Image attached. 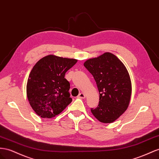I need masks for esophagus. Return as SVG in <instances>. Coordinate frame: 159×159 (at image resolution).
Masks as SVG:
<instances>
[{"instance_id":"obj_1","label":"esophagus","mask_w":159,"mask_h":159,"mask_svg":"<svg viewBox=\"0 0 159 159\" xmlns=\"http://www.w3.org/2000/svg\"><path fill=\"white\" fill-rule=\"evenodd\" d=\"M78 98H85V93H82V92H81L79 95H78Z\"/></svg>"}]
</instances>
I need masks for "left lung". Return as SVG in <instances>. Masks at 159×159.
I'll use <instances>...</instances> for the list:
<instances>
[{
	"label": "left lung",
	"instance_id": "obj_1",
	"mask_svg": "<svg viewBox=\"0 0 159 159\" xmlns=\"http://www.w3.org/2000/svg\"><path fill=\"white\" fill-rule=\"evenodd\" d=\"M84 66L93 75L100 93L98 107L91 109L92 114L101 122H114L130 101L132 84L125 66L109 52L86 60Z\"/></svg>",
	"mask_w": 159,
	"mask_h": 159
}]
</instances>
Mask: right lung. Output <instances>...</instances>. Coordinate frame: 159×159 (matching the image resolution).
<instances>
[{
  "instance_id": "obj_1",
  "label": "right lung",
  "mask_w": 159,
  "mask_h": 159,
  "mask_svg": "<svg viewBox=\"0 0 159 159\" xmlns=\"http://www.w3.org/2000/svg\"><path fill=\"white\" fill-rule=\"evenodd\" d=\"M77 61L75 59L49 55L33 66L27 80V96L39 116L53 118L71 102L70 84L64 77Z\"/></svg>"
}]
</instances>
